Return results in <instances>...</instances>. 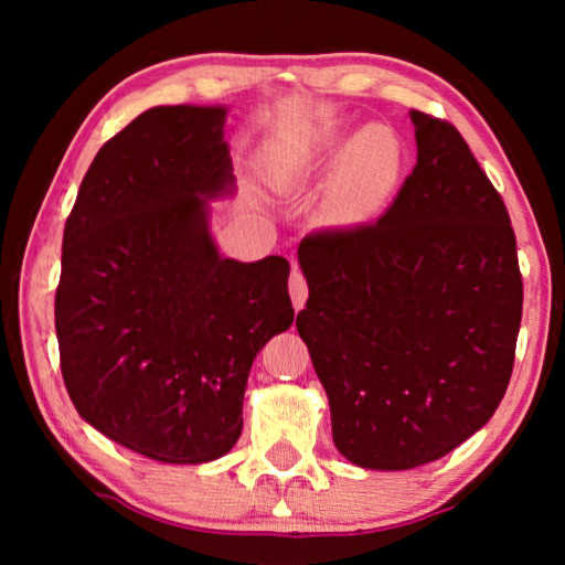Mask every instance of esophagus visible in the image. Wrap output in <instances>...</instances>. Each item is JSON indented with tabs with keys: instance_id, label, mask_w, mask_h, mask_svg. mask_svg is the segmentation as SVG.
I'll list each match as a JSON object with an SVG mask.
<instances>
[{
	"instance_id": "esophagus-1",
	"label": "esophagus",
	"mask_w": 565,
	"mask_h": 565,
	"mask_svg": "<svg viewBox=\"0 0 565 565\" xmlns=\"http://www.w3.org/2000/svg\"><path fill=\"white\" fill-rule=\"evenodd\" d=\"M289 294H291V301H294V309L299 311L303 309L306 299H309V286H306V279L299 266H294L291 269V279H289Z\"/></svg>"
}]
</instances>
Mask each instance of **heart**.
Returning <instances> with one entry per match:
<instances>
[{"mask_svg":"<svg viewBox=\"0 0 565 565\" xmlns=\"http://www.w3.org/2000/svg\"><path fill=\"white\" fill-rule=\"evenodd\" d=\"M347 137L343 124H323L309 141V157L339 161L333 209L343 222H361L396 189L404 171V141L388 124H369Z\"/></svg>","mask_w":565,"mask_h":565,"instance_id":"heart-1","label":"heart"}]
</instances>
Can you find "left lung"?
<instances>
[{"mask_svg": "<svg viewBox=\"0 0 565 565\" xmlns=\"http://www.w3.org/2000/svg\"><path fill=\"white\" fill-rule=\"evenodd\" d=\"M416 167L374 224L299 246L296 329L351 463L406 471L486 426L509 388L523 279L503 199L461 134L411 109Z\"/></svg>", "mask_w": 565, "mask_h": 565, "instance_id": "1", "label": "left lung"}]
</instances>
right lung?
I'll use <instances>...</instances> for the list:
<instances>
[{
    "instance_id": "add662e5",
    "label": "right lung",
    "mask_w": 565,
    "mask_h": 565,
    "mask_svg": "<svg viewBox=\"0 0 565 565\" xmlns=\"http://www.w3.org/2000/svg\"><path fill=\"white\" fill-rule=\"evenodd\" d=\"M224 107H154L94 157L64 224L54 299L79 416L161 463L242 436L256 353L291 327L289 262L224 259L209 202L234 184Z\"/></svg>"
}]
</instances>
